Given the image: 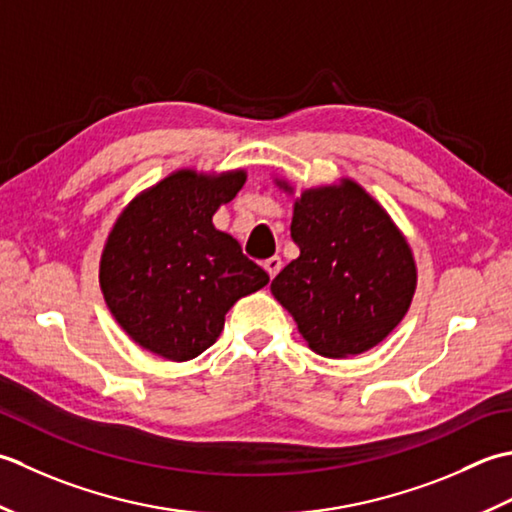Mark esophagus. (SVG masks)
Returning a JSON list of instances; mask_svg holds the SVG:
<instances>
[{
    "instance_id": "esophagus-1",
    "label": "esophagus",
    "mask_w": 512,
    "mask_h": 512,
    "mask_svg": "<svg viewBox=\"0 0 512 512\" xmlns=\"http://www.w3.org/2000/svg\"><path fill=\"white\" fill-rule=\"evenodd\" d=\"M263 267L267 269V274H269V278H274L280 269H283V260H280L278 256H271V258H267L265 263H263Z\"/></svg>"
}]
</instances>
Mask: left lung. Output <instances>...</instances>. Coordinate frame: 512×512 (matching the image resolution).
<instances>
[{
  "mask_svg": "<svg viewBox=\"0 0 512 512\" xmlns=\"http://www.w3.org/2000/svg\"><path fill=\"white\" fill-rule=\"evenodd\" d=\"M291 238L300 256L271 280V294L311 349L325 358L358 356L398 327L415 291V260L389 214L358 183L300 194Z\"/></svg>",
  "mask_w": 512,
  "mask_h": 512,
  "instance_id": "1",
  "label": "left lung"
}]
</instances>
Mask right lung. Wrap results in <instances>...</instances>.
I'll list each match as a JSON object with an SVG mask.
<instances>
[{
  "label": "right lung",
  "instance_id": "1",
  "mask_svg": "<svg viewBox=\"0 0 512 512\" xmlns=\"http://www.w3.org/2000/svg\"><path fill=\"white\" fill-rule=\"evenodd\" d=\"M243 183V170H179L117 218L99 283L112 316L143 349L174 362L201 356L221 336L229 307L269 283L267 271L212 223Z\"/></svg>",
  "mask_w": 512,
  "mask_h": 512
}]
</instances>
